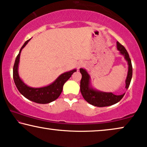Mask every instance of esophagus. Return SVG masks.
Instances as JSON below:
<instances>
[{"mask_svg":"<svg viewBox=\"0 0 147 147\" xmlns=\"http://www.w3.org/2000/svg\"><path fill=\"white\" fill-rule=\"evenodd\" d=\"M85 65V63H84L83 61H80L78 62V64H77V69H79L80 68H81L82 67H83V66Z\"/></svg>","mask_w":147,"mask_h":147,"instance_id":"obj_1","label":"esophagus"}]
</instances>
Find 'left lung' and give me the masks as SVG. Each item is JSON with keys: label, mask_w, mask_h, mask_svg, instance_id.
Here are the masks:
<instances>
[{"label": "left lung", "mask_w": 147, "mask_h": 147, "mask_svg": "<svg viewBox=\"0 0 147 147\" xmlns=\"http://www.w3.org/2000/svg\"><path fill=\"white\" fill-rule=\"evenodd\" d=\"M117 47L119 53L123 56L128 64V73L125 80V88L127 89L131 83L132 75H133L131 61L128 52L123 45H121L119 42H117ZM80 72L82 74L80 85V92L84 100L89 104L98 107H109L119 102L125 95V93L121 95H115L112 92H103L96 90V88L92 87L90 82V76L86 70L81 68L80 69Z\"/></svg>", "instance_id": "left-lung-1"}]
</instances>
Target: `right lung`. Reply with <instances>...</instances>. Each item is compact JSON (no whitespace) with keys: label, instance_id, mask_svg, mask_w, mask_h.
<instances>
[{"label":"right lung","instance_id":"right-lung-1","mask_svg":"<svg viewBox=\"0 0 147 147\" xmlns=\"http://www.w3.org/2000/svg\"><path fill=\"white\" fill-rule=\"evenodd\" d=\"M30 39L26 40L20 49L19 53L16 58L13 67V79L18 91L25 98L39 104H47L59 98L60 94L63 91L64 84L69 79L72 74L76 71V69H74L61 74V75L58 76L55 81L47 86L38 88L28 86L20 77L19 74H18V65H19L21 51L28 44Z\"/></svg>","mask_w":147,"mask_h":147}]
</instances>
